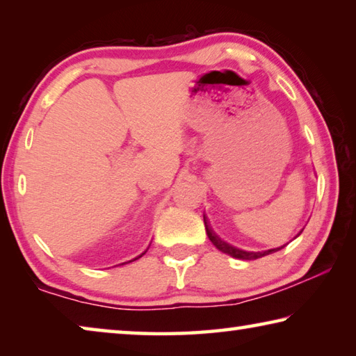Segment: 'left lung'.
Returning <instances> with one entry per match:
<instances>
[{"label":"left lung","instance_id":"obj_1","mask_svg":"<svg viewBox=\"0 0 356 356\" xmlns=\"http://www.w3.org/2000/svg\"><path fill=\"white\" fill-rule=\"evenodd\" d=\"M204 225H206V232L210 238V242H212L216 248H218L221 252H225V254H229L236 259H242V261H252V259H259V257H264L267 254H272V252L280 251L281 248H284V246H280V248H273V250H267V251H245V250H240L237 246H232L231 243L225 242V240H221L216 234L212 231V227L209 226V222L206 220V216H204Z\"/></svg>","mask_w":356,"mask_h":356}]
</instances>
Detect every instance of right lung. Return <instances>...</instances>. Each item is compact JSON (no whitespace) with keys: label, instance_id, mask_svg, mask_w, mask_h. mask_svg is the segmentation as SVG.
Wrapping results in <instances>:
<instances>
[{"label":"right lung","instance_id":"obj_1","mask_svg":"<svg viewBox=\"0 0 356 356\" xmlns=\"http://www.w3.org/2000/svg\"><path fill=\"white\" fill-rule=\"evenodd\" d=\"M144 252H146V251H144ZM144 252H143V254H144ZM143 254H141V256H143ZM141 256H138V257H135V259H134V261H136V259H140ZM130 262H131V261H130ZM124 264H125V262H124Z\"/></svg>","mask_w":356,"mask_h":356}]
</instances>
